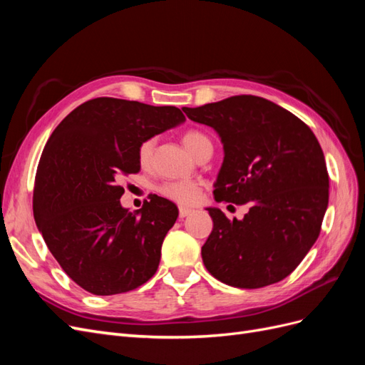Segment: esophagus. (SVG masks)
Returning a JSON list of instances; mask_svg holds the SVG:
<instances>
[{"label": "esophagus", "mask_w": 365, "mask_h": 365, "mask_svg": "<svg viewBox=\"0 0 365 365\" xmlns=\"http://www.w3.org/2000/svg\"><path fill=\"white\" fill-rule=\"evenodd\" d=\"M192 212H193L192 208H187V207H180V217L182 219V217H185V216H189Z\"/></svg>", "instance_id": "1"}]
</instances>
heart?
<instances>
[{
    "mask_svg": "<svg viewBox=\"0 0 365 365\" xmlns=\"http://www.w3.org/2000/svg\"><path fill=\"white\" fill-rule=\"evenodd\" d=\"M182 141L185 148L189 149L193 155L200 150V148L204 145L208 138L200 130H189L182 135ZM153 150V141L146 140L143 141L138 148V161L141 165H146L152 157ZM158 193L178 205H193L197 202L201 196V187L197 182L193 181H168L163 182L158 187Z\"/></svg>",
    "mask_w": 365,
    "mask_h": 365,
    "instance_id": "b5f03b06",
    "label": "heart"
}]
</instances>
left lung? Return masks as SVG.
Wrapping results in <instances>:
<instances>
[{
	"mask_svg": "<svg viewBox=\"0 0 365 365\" xmlns=\"http://www.w3.org/2000/svg\"><path fill=\"white\" fill-rule=\"evenodd\" d=\"M182 111L212 126L224 145L216 202H250L240 220L207 208L213 230L201 250L205 268L222 283L245 289L288 277L318 239L329 204V173L314 132L257 96Z\"/></svg>",
	"mask_w": 365,
	"mask_h": 365,
	"instance_id": "1",
	"label": "left lung"
}]
</instances>
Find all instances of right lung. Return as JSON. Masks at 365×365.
<instances>
[{
	"label": "right lung",
	"mask_w": 365,
	"mask_h": 365,
	"mask_svg": "<svg viewBox=\"0 0 365 365\" xmlns=\"http://www.w3.org/2000/svg\"><path fill=\"white\" fill-rule=\"evenodd\" d=\"M184 120L175 106L97 97L53 130L38 164L33 216L53 257L85 291L129 292L157 272L178 208L153 195L130 213L118 180L140 170L143 141Z\"/></svg>",
	"instance_id": "add662e5"
}]
</instances>
